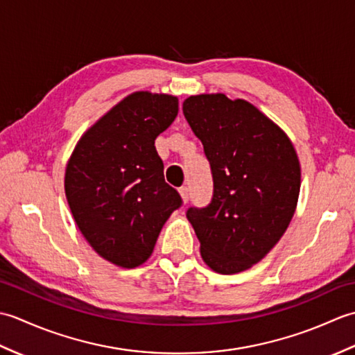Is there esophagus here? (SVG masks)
<instances>
[{
	"instance_id": "obj_1",
	"label": "esophagus",
	"mask_w": 355,
	"mask_h": 355,
	"mask_svg": "<svg viewBox=\"0 0 355 355\" xmlns=\"http://www.w3.org/2000/svg\"><path fill=\"white\" fill-rule=\"evenodd\" d=\"M180 195H182V200H183V202L186 205L187 201H189V198H191V192H189V189H187V187H180Z\"/></svg>"
}]
</instances>
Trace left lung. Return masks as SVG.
<instances>
[{"label": "left lung", "instance_id": "left-lung-1", "mask_svg": "<svg viewBox=\"0 0 355 355\" xmlns=\"http://www.w3.org/2000/svg\"><path fill=\"white\" fill-rule=\"evenodd\" d=\"M183 114L205 146L214 177L207 207L187 210L201 258L216 273L253 267L273 248L294 215L300 163L291 140L244 99L191 96Z\"/></svg>", "mask_w": 355, "mask_h": 355}]
</instances>
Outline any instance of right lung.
<instances>
[{"label": "right lung", "instance_id": "1", "mask_svg": "<svg viewBox=\"0 0 355 355\" xmlns=\"http://www.w3.org/2000/svg\"><path fill=\"white\" fill-rule=\"evenodd\" d=\"M178 114V97L135 92L88 128L65 168V197L82 235L122 268L146 262L178 192L164 182L158 134Z\"/></svg>", "mask_w": 355, "mask_h": 355}]
</instances>
